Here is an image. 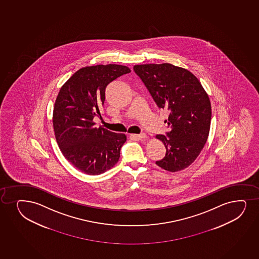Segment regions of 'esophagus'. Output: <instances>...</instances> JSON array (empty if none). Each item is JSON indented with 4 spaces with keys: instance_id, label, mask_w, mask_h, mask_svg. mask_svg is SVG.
<instances>
[{
    "instance_id": "1",
    "label": "esophagus",
    "mask_w": 259,
    "mask_h": 259,
    "mask_svg": "<svg viewBox=\"0 0 259 259\" xmlns=\"http://www.w3.org/2000/svg\"><path fill=\"white\" fill-rule=\"evenodd\" d=\"M130 137L131 138H133L135 140H143L144 138H146L145 134H141V135H136V134H131Z\"/></svg>"
}]
</instances>
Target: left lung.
Returning <instances> with one entry per match:
<instances>
[{
    "mask_svg": "<svg viewBox=\"0 0 259 259\" xmlns=\"http://www.w3.org/2000/svg\"><path fill=\"white\" fill-rule=\"evenodd\" d=\"M133 68L158 107L169 112L166 137H155L165 146L166 155L155 164L168 172L187 168L208 138L211 117L208 94L191 71L169 63L136 65Z\"/></svg>",
    "mask_w": 259,
    "mask_h": 259,
    "instance_id": "left-lung-1",
    "label": "left lung"
}]
</instances>
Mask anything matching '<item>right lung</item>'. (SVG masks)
<instances>
[{
	"mask_svg": "<svg viewBox=\"0 0 259 259\" xmlns=\"http://www.w3.org/2000/svg\"><path fill=\"white\" fill-rule=\"evenodd\" d=\"M131 71L128 66L115 64L82 67L58 93L53 112L54 136L62 155L82 172L101 175L118 161L127 137L97 128L93 118L104 105L108 84Z\"/></svg>",
	"mask_w": 259,
	"mask_h": 259,
	"instance_id": "add662e5",
	"label": "right lung"
}]
</instances>
